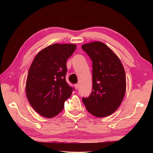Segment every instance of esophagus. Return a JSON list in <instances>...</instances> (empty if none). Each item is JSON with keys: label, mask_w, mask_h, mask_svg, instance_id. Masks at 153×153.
<instances>
[{"label": "esophagus", "mask_w": 153, "mask_h": 153, "mask_svg": "<svg viewBox=\"0 0 153 153\" xmlns=\"http://www.w3.org/2000/svg\"><path fill=\"white\" fill-rule=\"evenodd\" d=\"M74 87H75V88H76V90L78 88V87H79V84H76L74 85Z\"/></svg>", "instance_id": "1"}]
</instances>
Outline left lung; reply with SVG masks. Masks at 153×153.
Here are the masks:
<instances>
[{
    "instance_id": "obj_1",
    "label": "left lung",
    "mask_w": 153,
    "mask_h": 153,
    "mask_svg": "<svg viewBox=\"0 0 153 153\" xmlns=\"http://www.w3.org/2000/svg\"><path fill=\"white\" fill-rule=\"evenodd\" d=\"M82 48L92 61V91L82 101L97 117L111 115L120 107L126 90L125 70L120 59L101 42L84 44Z\"/></svg>"
}]
</instances>
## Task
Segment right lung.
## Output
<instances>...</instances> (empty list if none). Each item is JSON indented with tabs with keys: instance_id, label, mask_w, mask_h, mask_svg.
Listing matches in <instances>:
<instances>
[{
	"instance_id": "obj_1",
	"label": "right lung",
	"mask_w": 153,
	"mask_h": 153,
	"mask_svg": "<svg viewBox=\"0 0 153 153\" xmlns=\"http://www.w3.org/2000/svg\"><path fill=\"white\" fill-rule=\"evenodd\" d=\"M74 44H54L36 55L27 74L25 93L36 112L46 118L57 115L74 88L66 82V62L74 53Z\"/></svg>"
}]
</instances>
